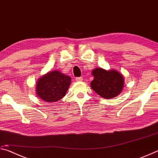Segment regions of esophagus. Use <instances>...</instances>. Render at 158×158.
<instances>
[{
	"label": "esophagus",
	"instance_id": "1",
	"mask_svg": "<svg viewBox=\"0 0 158 158\" xmlns=\"http://www.w3.org/2000/svg\"><path fill=\"white\" fill-rule=\"evenodd\" d=\"M75 80L77 81H83V78L82 77H77L75 79Z\"/></svg>",
	"mask_w": 158,
	"mask_h": 158
}]
</instances>
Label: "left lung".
I'll use <instances>...</instances> for the list:
<instances>
[{"label":"left lung","instance_id":"left-lung-1","mask_svg":"<svg viewBox=\"0 0 158 158\" xmlns=\"http://www.w3.org/2000/svg\"><path fill=\"white\" fill-rule=\"evenodd\" d=\"M92 75L94 79L90 82V86L100 97L110 99L121 94L124 86V77L119 72L97 68L92 71Z\"/></svg>","mask_w":158,"mask_h":158}]
</instances>
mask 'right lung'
I'll return each mask as SVG.
<instances>
[{
	"label": "right lung",
	"mask_w": 158,
	"mask_h": 158,
	"mask_svg": "<svg viewBox=\"0 0 158 158\" xmlns=\"http://www.w3.org/2000/svg\"><path fill=\"white\" fill-rule=\"evenodd\" d=\"M71 84V77L60 71H50L40 77L36 84V94L47 102H57L65 95Z\"/></svg>",
	"instance_id": "right-lung-1"
}]
</instances>
